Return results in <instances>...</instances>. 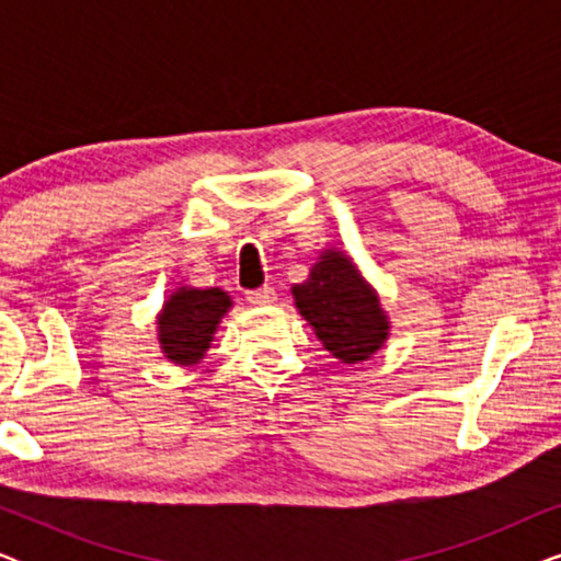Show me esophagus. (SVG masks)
I'll list each match as a JSON object with an SVG mask.
<instances>
[{"instance_id": "1", "label": "esophagus", "mask_w": 561, "mask_h": 561, "mask_svg": "<svg viewBox=\"0 0 561 561\" xmlns=\"http://www.w3.org/2000/svg\"><path fill=\"white\" fill-rule=\"evenodd\" d=\"M248 301L252 306H271L275 301V290L271 286H263L257 290H248Z\"/></svg>"}]
</instances>
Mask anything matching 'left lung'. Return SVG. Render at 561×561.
Returning <instances> with one entry per match:
<instances>
[{
    "label": "left lung",
    "mask_w": 561,
    "mask_h": 561,
    "mask_svg": "<svg viewBox=\"0 0 561 561\" xmlns=\"http://www.w3.org/2000/svg\"><path fill=\"white\" fill-rule=\"evenodd\" d=\"M294 304L329 355L344 365L370 359L386 347L390 319L363 271L340 248L319 250L309 278L290 288Z\"/></svg>",
    "instance_id": "left-lung-1"
}]
</instances>
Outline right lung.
Listing matches in <instances>:
<instances>
[{
	"mask_svg": "<svg viewBox=\"0 0 561 561\" xmlns=\"http://www.w3.org/2000/svg\"><path fill=\"white\" fill-rule=\"evenodd\" d=\"M232 306V296L225 288L175 286L156 313L158 344L168 363L175 367L202 363Z\"/></svg>",
	"mask_w": 561,
	"mask_h": 561,
	"instance_id": "add662e5",
	"label": "right lung"
}]
</instances>
